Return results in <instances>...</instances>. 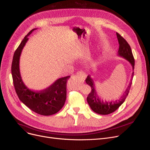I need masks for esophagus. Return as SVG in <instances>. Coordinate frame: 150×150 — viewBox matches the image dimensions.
Masks as SVG:
<instances>
[{
	"label": "esophagus",
	"instance_id": "esophagus-1",
	"mask_svg": "<svg viewBox=\"0 0 150 150\" xmlns=\"http://www.w3.org/2000/svg\"><path fill=\"white\" fill-rule=\"evenodd\" d=\"M77 74V76H79L80 78H81L83 80H85V78H86V75L84 72H81V71H78V72L76 73Z\"/></svg>",
	"mask_w": 150,
	"mask_h": 150
}]
</instances>
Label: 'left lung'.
<instances>
[{"label": "left lung", "instance_id": "obj_1", "mask_svg": "<svg viewBox=\"0 0 150 150\" xmlns=\"http://www.w3.org/2000/svg\"><path fill=\"white\" fill-rule=\"evenodd\" d=\"M116 35L119 44V51H118V55L121 57H123L125 59L128 60L132 67V70H134V69L135 61L133 57L131 47L127 42V41L120 34L116 33ZM133 76L134 72L132 73V78L131 80V81L130 82L127 89L125 91L123 96L121 97L119 100L108 102L106 101H103V100H101L99 97H98L95 88V84H94V82L91 78V76L88 75L85 81L86 83L91 86V92L87 97V101L92 111L98 114L101 115L109 114L116 111L123 103L126 98H127L128 95L132 84Z\"/></svg>", "mask_w": 150, "mask_h": 150}]
</instances>
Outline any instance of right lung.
<instances>
[{
  "instance_id": "obj_1",
  "label": "right lung",
  "mask_w": 150,
  "mask_h": 150,
  "mask_svg": "<svg viewBox=\"0 0 150 150\" xmlns=\"http://www.w3.org/2000/svg\"><path fill=\"white\" fill-rule=\"evenodd\" d=\"M35 30H31L24 37L14 53L11 65L13 84L16 92L23 104L37 114L50 115L57 113L64 106L67 96V82L70 76L60 78L49 88L39 92L29 89L24 84L20 74L19 59L28 36Z\"/></svg>"
}]
</instances>
